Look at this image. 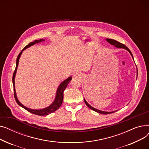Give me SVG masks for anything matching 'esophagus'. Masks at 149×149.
<instances>
[{"instance_id": "esophagus-1", "label": "esophagus", "mask_w": 149, "mask_h": 149, "mask_svg": "<svg viewBox=\"0 0 149 149\" xmlns=\"http://www.w3.org/2000/svg\"><path fill=\"white\" fill-rule=\"evenodd\" d=\"M74 77H79V74H78V73H75V74H74Z\"/></svg>"}]
</instances>
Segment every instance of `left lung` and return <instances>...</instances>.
Wrapping results in <instances>:
<instances>
[{
    "label": "left lung",
    "mask_w": 149,
    "mask_h": 149,
    "mask_svg": "<svg viewBox=\"0 0 149 149\" xmlns=\"http://www.w3.org/2000/svg\"><path fill=\"white\" fill-rule=\"evenodd\" d=\"M106 40H107L109 43H111V45H112L115 46V47H116V48H123V49H125L127 50V51L129 52V53L131 54V56H132V58H134V57H133V56H132V54L131 51H130V49H129L127 48V47L126 45H124V44H123V43H120L119 42L116 41V40H113V39L107 38ZM137 73H138V72H137ZM84 101L85 104H86V106H87L88 107H89L91 109H92V110L94 111H95V112H98V113H101V114H109V113H112L115 112V111H113V112H104V111H101L98 110V109H95L94 107H92L91 105H89V104L87 103V101L85 100V99H84Z\"/></svg>",
    "instance_id": "8db88e82"
}]
</instances>
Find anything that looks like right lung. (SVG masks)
<instances>
[{"instance_id":"right-lung-1","label":"right lung","mask_w":149,"mask_h":149,"mask_svg":"<svg viewBox=\"0 0 149 149\" xmlns=\"http://www.w3.org/2000/svg\"><path fill=\"white\" fill-rule=\"evenodd\" d=\"M45 40L43 39H40V40H36L34 42H30L28 45H27L24 48H23L22 51L19 53V56H17V60H16V66H15V69L14 70V72L13 73V86H14V98L15 100V101H16L17 103L21 107H22L23 108H24L25 109H26V111H28V112L32 113L33 114L37 115H39V116H44V115H47L49 113H51L52 112H54V111H57V109L61 106L62 102H63V92L65 90L66 88L67 87L68 84H69V81L71 80L72 77H70L68 79L65 80L64 81H63L59 86V87L58 88L57 91V94H56V99H55L54 102L48 107L43 109H40V110H34V109H29L25 106H23L22 104H21L20 103V101L18 100L17 96H16V93H15V82H14V79H15V73H16L17 71V66L19 65V58L20 57L21 54L23 52V51H24L25 49L29 48V46H32L36 43H38L42 42V41H44Z\"/></svg>"}]
</instances>
